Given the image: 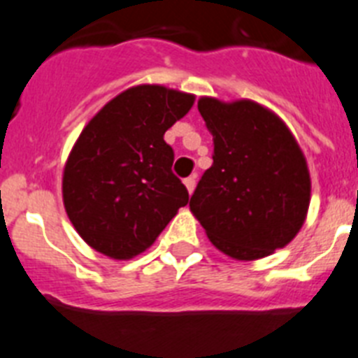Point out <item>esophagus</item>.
Returning a JSON list of instances; mask_svg holds the SVG:
<instances>
[{
  "instance_id": "esophagus-1",
  "label": "esophagus",
  "mask_w": 358,
  "mask_h": 358,
  "mask_svg": "<svg viewBox=\"0 0 358 358\" xmlns=\"http://www.w3.org/2000/svg\"><path fill=\"white\" fill-rule=\"evenodd\" d=\"M183 183H185L187 191L192 192V191H194V185H196V178H194V176H189V178L183 180Z\"/></svg>"
}]
</instances>
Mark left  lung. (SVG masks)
Returning a JSON list of instances; mask_svg holds the SVG:
<instances>
[{
	"label": "left lung",
	"mask_w": 358,
	"mask_h": 358,
	"mask_svg": "<svg viewBox=\"0 0 358 358\" xmlns=\"http://www.w3.org/2000/svg\"><path fill=\"white\" fill-rule=\"evenodd\" d=\"M198 111L213 133L214 162L191 196V213L227 256H270L306 220V158L287 124L257 102L201 97Z\"/></svg>",
	"instance_id": "obj_1"
}]
</instances>
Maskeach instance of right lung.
I'll return each mask as SVG.
<instances>
[{
    "mask_svg": "<svg viewBox=\"0 0 358 358\" xmlns=\"http://www.w3.org/2000/svg\"><path fill=\"white\" fill-rule=\"evenodd\" d=\"M192 104L191 93L133 86L86 124L64 166L63 201L71 225L97 252L131 259L187 205L164 133Z\"/></svg>",
    "mask_w": 358,
    "mask_h": 358,
    "instance_id": "obj_1",
    "label": "right lung"
}]
</instances>
